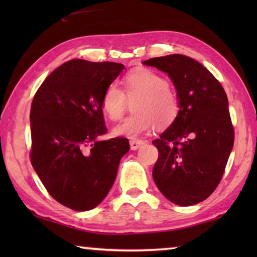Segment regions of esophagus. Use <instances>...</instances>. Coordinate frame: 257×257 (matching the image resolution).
<instances>
[{
	"label": "esophagus",
	"mask_w": 257,
	"mask_h": 257,
	"mask_svg": "<svg viewBox=\"0 0 257 257\" xmlns=\"http://www.w3.org/2000/svg\"><path fill=\"white\" fill-rule=\"evenodd\" d=\"M143 144H144V142L141 141V139H133V141H130V149H132L133 151H136Z\"/></svg>",
	"instance_id": "1"
}]
</instances>
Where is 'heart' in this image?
<instances>
[{"mask_svg": "<svg viewBox=\"0 0 257 257\" xmlns=\"http://www.w3.org/2000/svg\"><path fill=\"white\" fill-rule=\"evenodd\" d=\"M121 87L112 82L102 96V108L111 120L123 115L128 98H136L134 111L113 129L115 136L136 138L155 124L168 128L175 122L180 112V101L168 81L158 72L147 68H137L125 73Z\"/></svg>", "mask_w": 257, "mask_h": 257, "instance_id": "b5f03b06", "label": "heart"}]
</instances>
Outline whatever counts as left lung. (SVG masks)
Returning a JSON list of instances; mask_svg holds the SVG:
<instances>
[{
    "instance_id": "8db88e82",
    "label": "left lung",
    "mask_w": 257,
    "mask_h": 257,
    "mask_svg": "<svg viewBox=\"0 0 257 257\" xmlns=\"http://www.w3.org/2000/svg\"><path fill=\"white\" fill-rule=\"evenodd\" d=\"M143 63L168 73L180 101L175 122L153 141L159 150L154 182L170 202L195 205L215 190L231 153L234 132L227 94L205 67L186 55Z\"/></svg>"
}]
</instances>
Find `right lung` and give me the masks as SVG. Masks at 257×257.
<instances>
[{"instance_id":"obj_1","label":"right lung","mask_w":257,"mask_h":257,"mask_svg":"<svg viewBox=\"0 0 257 257\" xmlns=\"http://www.w3.org/2000/svg\"><path fill=\"white\" fill-rule=\"evenodd\" d=\"M124 66L75 59L47 76L30 108V162L56 202L75 211L97 206L129 151L127 138L107 133L102 96Z\"/></svg>"}]
</instances>
